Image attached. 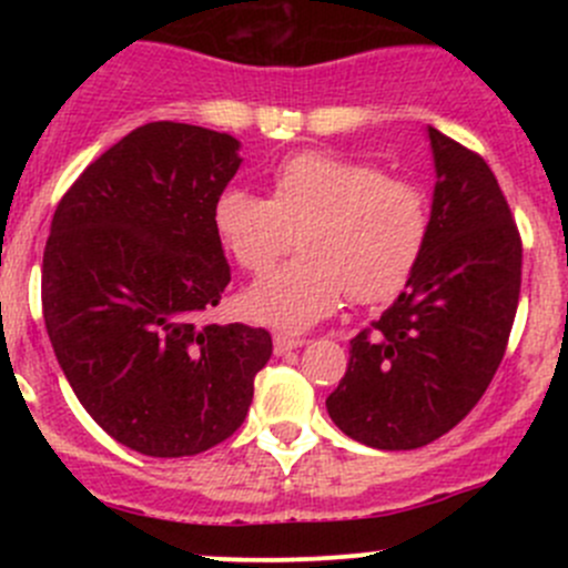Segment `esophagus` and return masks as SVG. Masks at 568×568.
Returning a JSON list of instances; mask_svg holds the SVG:
<instances>
[{"label":"esophagus","mask_w":568,"mask_h":568,"mask_svg":"<svg viewBox=\"0 0 568 568\" xmlns=\"http://www.w3.org/2000/svg\"><path fill=\"white\" fill-rule=\"evenodd\" d=\"M302 346H305V341H302V337L274 335V354H277V357H283V354L294 352V348H302Z\"/></svg>","instance_id":"1"}]
</instances>
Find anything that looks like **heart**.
<instances>
[{"label": "heart", "instance_id": "obj_1", "mask_svg": "<svg viewBox=\"0 0 568 568\" xmlns=\"http://www.w3.org/2000/svg\"><path fill=\"white\" fill-rule=\"evenodd\" d=\"M214 227L242 268L263 274L291 247L302 255L244 291L252 321L277 329H307L337 311L346 294L385 302L415 272L428 231V192L376 164L305 151L272 173V194L225 189Z\"/></svg>", "mask_w": 568, "mask_h": 568}]
</instances>
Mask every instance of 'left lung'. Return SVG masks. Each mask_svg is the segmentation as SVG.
<instances>
[{
	"instance_id": "1",
	"label": "left lung",
	"mask_w": 568,
	"mask_h": 568,
	"mask_svg": "<svg viewBox=\"0 0 568 568\" xmlns=\"http://www.w3.org/2000/svg\"><path fill=\"white\" fill-rule=\"evenodd\" d=\"M432 231L415 272L379 321L352 337L326 398L346 437L412 450L469 415L500 368L523 283V239L489 164L428 125Z\"/></svg>"
}]
</instances>
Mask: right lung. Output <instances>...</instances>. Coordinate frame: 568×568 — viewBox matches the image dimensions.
<instances>
[{
    "mask_svg": "<svg viewBox=\"0 0 568 568\" xmlns=\"http://www.w3.org/2000/svg\"><path fill=\"white\" fill-rule=\"evenodd\" d=\"M239 140L159 120L62 194L43 252V318L79 404L136 454L214 448L247 417L272 335L205 324L231 266L214 227Z\"/></svg>",
    "mask_w": 568,
    "mask_h": 568,
    "instance_id": "1",
    "label": "right lung"
}]
</instances>
